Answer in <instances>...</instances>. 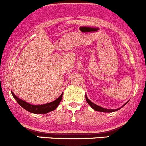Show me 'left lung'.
<instances>
[{
	"label": "left lung",
	"instance_id": "1",
	"mask_svg": "<svg viewBox=\"0 0 146 146\" xmlns=\"http://www.w3.org/2000/svg\"><path fill=\"white\" fill-rule=\"evenodd\" d=\"M85 98H86V102H87V103L89 104V106H90L91 107H92V109H94V110L97 111L105 112V113H111V112L117 111H119V109H121L123 106H124L125 104H126L127 103H128V102H127L126 103H125L121 107L119 108V109H105V108H103V107H101V106H98V105H96V104H94L93 102H92L90 100H89V99H88L87 96H86V94H85Z\"/></svg>",
	"mask_w": 146,
	"mask_h": 146
}]
</instances>
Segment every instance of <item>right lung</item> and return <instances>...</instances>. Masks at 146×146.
Instances as JSON below:
<instances>
[{
    "label": "right lung",
    "instance_id": "right-lung-1",
    "mask_svg": "<svg viewBox=\"0 0 146 146\" xmlns=\"http://www.w3.org/2000/svg\"><path fill=\"white\" fill-rule=\"evenodd\" d=\"M11 93H12V95L14 97V99L17 101L18 104L21 107L23 108L24 109H25L27 111L30 112V113H35V114H43V113H47L52 111L55 110L57 106H58V105L60 104V102H61L63 94L62 93L60 95V97H58L56 100H54V102H50V103L44 104L42 105H33L31 104L27 103V102H25V101L22 100L21 99H19L18 97H17L12 91H11Z\"/></svg>",
    "mask_w": 146,
    "mask_h": 146
}]
</instances>
